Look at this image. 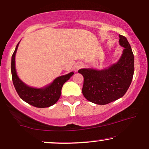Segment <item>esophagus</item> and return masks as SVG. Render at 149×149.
Wrapping results in <instances>:
<instances>
[{
	"label": "esophagus",
	"mask_w": 149,
	"mask_h": 149,
	"mask_svg": "<svg viewBox=\"0 0 149 149\" xmlns=\"http://www.w3.org/2000/svg\"><path fill=\"white\" fill-rule=\"evenodd\" d=\"M83 64L82 63H77V64H76L74 65V70L75 71H77L79 70V69H80V68H81L83 67Z\"/></svg>",
	"instance_id": "obj_1"
}]
</instances>
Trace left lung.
Segmentation results:
<instances>
[{
    "instance_id": "8db88e82",
    "label": "left lung",
    "mask_w": 149,
    "mask_h": 149,
    "mask_svg": "<svg viewBox=\"0 0 149 149\" xmlns=\"http://www.w3.org/2000/svg\"><path fill=\"white\" fill-rule=\"evenodd\" d=\"M123 54L116 64L104 70L80 69L84 78L82 93L87 100L104 105L123 97L127 92L134 72V57L127 38L119 35Z\"/></svg>"
}]
</instances>
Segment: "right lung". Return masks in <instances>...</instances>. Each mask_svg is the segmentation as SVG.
<instances>
[{"instance_id":"add662e5","label":"right lung","mask_w":149,"mask_h":149,"mask_svg":"<svg viewBox=\"0 0 149 149\" xmlns=\"http://www.w3.org/2000/svg\"><path fill=\"white\" fill-rule=\"evenodd\" d=\"M18 45L14 51L11 58V75L14 87L19 96L29 104L37 108H47L56 103L61 95L63 85L66 83L74 72L59 77L54 81L52 84L42 89H36L30 87L18 78L15 70V57Z\"/></svg>"}]
</instances>
